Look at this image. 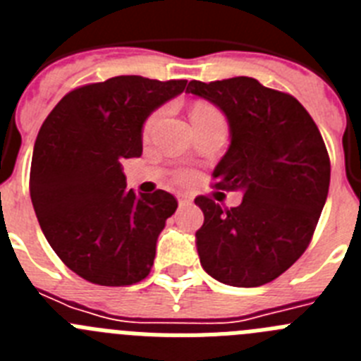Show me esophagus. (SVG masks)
I'll return each instance as SVG.
<instances>
[{"mask_svg":"<svg viewBox=\"0 0 361 361\" xmlns=\"http://www.w3.org/2000/svg\"><path fill=\"white\" fill-rule=\"evenodd\" d=\"M191 202H193V200H191V197H188V195L178 197V204H180V206H190Z\"/></svg>","mask_w":361,"mask_h":361,"instance_id":"esophagus-1","label":"esophagus"}]
</instances>
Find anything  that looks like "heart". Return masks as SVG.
Wrapping results in <instances>:
<instances>
[{"label":"heart","instance_id":"heart-1","mask_svg":"<svg viewBox=\"0 0 361 361\" xmlns=\"http://www.w3.org/2000/svg\"><path fill=\"white\" fill-rule=\"evenodd\" d=\"M159 116L161 114H153L152 117H149L148 121H146L145 124V133H148L149 130L153 128V124L157 123ZM190 116H191V123H197V121H202V119H208V117H213V116H220V111L216 110V108H213L212 104L208 103H195L193 106H191V111H190Z\"/></svg>","mask_w":361,"mask_h":361}]
</instances>
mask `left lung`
<instances>
[{
  "label": "left lung",
  "mask_w": 361,
  "mask_h": 361,
  "mask_svg": "<svg viewBox=\"0 0 361 361\" xmlns=\"http://www.w3.org/2000/svg\"><path fill=\"white\" fill-rule=\"evenodd\" d=\"M219 106L229 148L213 170L216 188L240 190L237 208L197 197L204 224L195 244L204 271L235 288L275 280L307 250L329 193L327 148L293 95L253 78L190 81L188 90Z\"/></svg>",
  "instance_id": "8db88e82"
}]
</instances>
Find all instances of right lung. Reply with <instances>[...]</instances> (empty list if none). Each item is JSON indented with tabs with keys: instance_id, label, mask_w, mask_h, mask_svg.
<instances>
[{
	"instance_id": "right-lung-1",
	"label": "right lung",
	"mask_w": 361,
	"mask_h": 361,
	"mask_svg": "<svg viewBox=\"0 0 361 361\" xmlns=\"http://www.w3.org/2000/svg\"><path fill=\"white\" fill-rule=\"evenodd\" d=\"M186 82L117 75L68 92L44 119L32 155V206L52 250L81 279L119 288L148 276L177 199L126 190L121 162L141 157L145 121Z\"/></svg>"
}]
</instances>
